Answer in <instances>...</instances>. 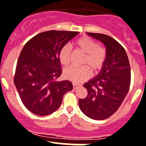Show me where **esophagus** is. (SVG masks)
Here are the masks:
<instances>
[{"mask_svg": "<svg viewBox=\"0 0 146 146\" xmlns=\"http://www.w3.org/2000/svg\"><path fill=\"white\" fill-rule=\"evenodd\" d=\"M79 85L78 84H76V83H73V88L74 89H76V88H77L79 87Z\"/></svg>", "mask_w": 146, "mask_h": 146, "instance_id": "34e87169", "label": "esophagus"}]
</instances>
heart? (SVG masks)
Wrapping results in <instances>:
<instances>
[{
	"mask_svg": "<svg viewBox=\"0 0 146 146\" xmlns=\"http://www.w3.org/2000/svg\"><path fill=\"white\" fill-rule=\"evenodd\" d=\"M74 44L84 53L82 64L86 66H72L64 71V77L69 80L78 83L88 79L91 75L88 67L93 72L102 69L107 58V50L102 45L97 44L96 42L89 36H81L76 39ZM72 50L69 44H65L59 52V59L63 65L67 66L70 63Z\"/></svg>",
	"mask_w": 146,
	"mask_h": 146,
	"instance_id": "heart-1",
	"label": "heart"
}]
</instances>
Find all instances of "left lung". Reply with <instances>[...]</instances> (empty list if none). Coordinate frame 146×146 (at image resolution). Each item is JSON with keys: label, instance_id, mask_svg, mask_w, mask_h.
<instances>
[{"label": "left lung", "instance_id": "1", "mask_svg": "<svg viewBox=\"0 0 146 146\" xmlns=\"http://www.w3.org/2000/svg\"><path fill=\"white\" fill-rule=\"evenodd\" d=\"M87 34L105 45L107 58L99 74L83 85L88 95L79 99V107L89 118L104 120L118 110L129 90L130 64L124 48L116 40L102 33Z\"/></svg>", "mask_w": 146, "mask_h": 146}]
</instances>
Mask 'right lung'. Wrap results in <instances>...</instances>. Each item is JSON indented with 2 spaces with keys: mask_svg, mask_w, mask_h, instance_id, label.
Instances as JSON below:
<instances>
[{
  "mask_svg": "<svg viewBox=\"0 0 146 146\" xmlns=\"http://www.w3.org/2000/svg\"><path fill=\"white\" fill-rule=\"evenodd\" d=\"M77 31H49L36 35L23 47L17 63L14 82L25 108L44 116L57 110L64 95L73 88L70 81H58L62 73L61 47Z\"/></svg>",
  "mask_w": 146,
  "mask_h": 146,
  "instance_id": "right-lung-1",
  "label": "right lung"
}]
</instances>
